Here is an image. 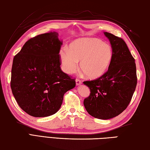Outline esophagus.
Here are the masks:
<instances>
[{
	"instance_id": "esophagus-1",
	"label": "esophagus",
	"mask_w": 150,
	"mask_h": 150,
	"mask_svg": "<svg viewBox=\"0 0 150 150\" xmlns=\"http://www.w3.org/2000/svg\"><path fill=\"white\" fill-rule=\"evenodd\" d=\"M75 82H76V85L77 86H79V85H81L82 84V82L81 80H79V79H76L75 80Z\"/></svg>"
}]
</instances>
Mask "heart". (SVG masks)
<instances>
[{"label":"heart","mask_w":150,"mask_h":150,"mask_svg":"<svg viewBox=\"0 0 150 150\" xmlns=\"http://www.w3.org/2000/svg\"><path fill=\"white\" fill-rule=\"evenodd\" d=\"M113 51L108 44L96 38H85L75 41L69 50L62 49L60 59L63 71L67 74L77 71L79 64L90 79H97L104 75L110 66Z\"/></svg>","instance_id":"b5f03b06"}]
</instances>
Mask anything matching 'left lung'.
Masks as SVG:
<instances>
[{
    "label": "left lung",
    "mask_w": 150,
    "mask_h": 150,
    "mask_svg": "<svg viewBox=\"0 0 150 150\" xmlns=\"http://www.w3.org/2000/svg\"><path fill=\"white\" fill-rule=\"evenodd\" d=\"M104 34L111 44L112 60L108 71L100 77L83 82L91 92L84 105L92 117L107 120L119 115L128 107L137 79L135 59L126 42L111 33Z\"/></svg>",
    "instance_id": "obj_1"
}]
</instances>
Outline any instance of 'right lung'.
Masks as SVG:
<instances>
[{"label": "right lung", "mask_w": 150, "mask_h": 150, "mask_svg": "<svg viewBox=\"0 0 150 150\" xmlns=\"http://www.w3.org/2000/svg\"><path fill=\"white\" fill-rule=\"evenodd\" d=\"M62 41L53 31L28 40L13 60L11 88L21 109L35 117H48L61 106L64 95L75 86L60 69Z\"/></svg>", "instance_id": "obj_1"}]
</instances>
